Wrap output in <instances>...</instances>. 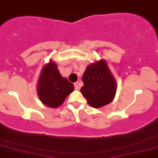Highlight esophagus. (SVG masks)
Segmentation results:
<instances>
[{"instance_id": "obj_1", "label": "esophagus", "mask_w": 158, "mask_h": 158, "mask_svg": "<svg viewBox=\"0 0 158 158\" xmlns=\"http://www.w3.org/2000/svg\"><path fill=\"white\" fill-rule=\"evenodd\" d=\"M74 87H75L76 90H79V81H77V82L74 83Z\"/></svg>"}]
</instances>
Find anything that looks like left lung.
<instances>
[{
    "mask_svg": "<svg viewBox=\"0 0 158 158\" xmlns=\"http://www.w3.org/2000/svg\"><path fill=\"white\" fill-rule=\"evenodd\" d=\"M82 81L84 85L81 88V92L90 106L100 108L113 100L116 94V81L104 60L87 67Z\"/></svg>",
    "mask_w": 158,
    "mask_h": 158,
    "instance_id": "1",
    "label": "left lung"
}]
</instances>
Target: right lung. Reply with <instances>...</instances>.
Wrapping results in <instances>:
<instances>
[{
    "label": "right lung",
    "mask_w": 158,
    "mask_h": 158,
    "mask_svg": "<svg viewBox=\"0 0 158 158\" xmlns=\"http://www.w3.org/2000/svg\"><path fill=\"white\" fill-rule=\"evenodd\" d=\"M73 90V85L61 77L55 63L50 62L42 69L38 83V95L45 106L57 108Z\"/></svg>",
    "instance_id": "obj_1"
}]
</instances>
